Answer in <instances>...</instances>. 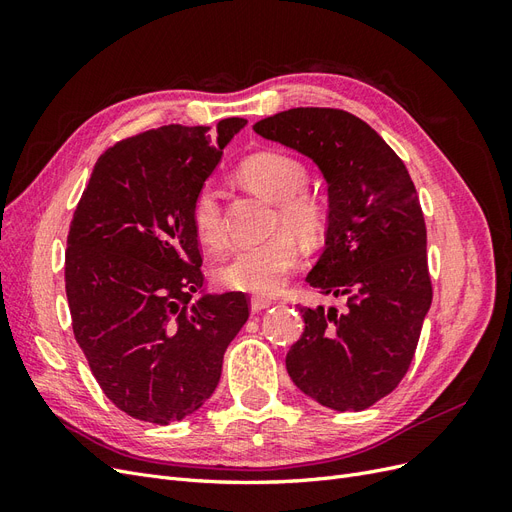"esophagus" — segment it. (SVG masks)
Returning a JSON list of instances; mask_svg holds the SVG:
<instances>
[{
	"instance_id": "34e87169",
	"label": "esophagus",
	"mask_w": 512,
	"mask_h": 512,
	"mask_svg": "<svg viewBox=\"0 0 512 512\" xmlns=\"http://www.w3.org/2000/svg\"><path fill=\"white\" fill-rule=\"evenodd\" d=\"M273 305V301L271 299H265V297H254L252 299V312L254 314H258V312H262V309H267V307H271Z\"/></svg>"
}]
</instances>
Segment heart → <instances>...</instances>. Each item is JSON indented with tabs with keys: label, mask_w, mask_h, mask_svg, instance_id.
<instances>
[{
	"label": "heart",
	"mask_w": 512,
	"mask_h": 512,
	"mask_svg": "<svg viewBox=\"0 0 512 512\" xmlns=\"http://www.w3.org/2000/svg\"><path fill=\"white\" fill-rule=\"evenodd\" d=\"M237 179L275 203L273 228L275 235L256 245H245L215 269V282L226 290L250 294H275L286 284L288 273L299 260V247L294 237L318 241L329 228L331 211L327 200L309 192V170L299 160L282 151H258L237 166ZM194 235L209 250H220L226 241L222 196L213 185H203L190 207ZM280 227H288L280 231Z\"/></svg>",
	"instance_id": "1"
}]
</instances>
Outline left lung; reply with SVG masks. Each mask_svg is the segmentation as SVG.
<instances>
[{"label": "left lung", "mask_w": 512, "mask_h": 512, "mask_svg": "<svg viewBox=\"0 0 512 512\" xmlns=\"http://www.w3.org/2000/svg\"><path fill=\"white\" fill-rule=\"evenodd\" d=\"M254 130L305 153L327 179V247L307 282L346 301L342 312L299 303L305 331L286 369L320 406L365 410L404 380L433 297L414 183L380 134L339 108H290Z\"/></svg>", "instance_id": "8db88e82"}]
</instances>
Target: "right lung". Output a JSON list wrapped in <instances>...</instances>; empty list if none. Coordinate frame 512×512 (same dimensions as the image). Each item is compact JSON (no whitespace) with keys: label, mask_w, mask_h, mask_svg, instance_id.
<instances>
[{"label":"right lung","mask_w":512,"mask_h":512,"mask_svg":"<svg viewBox=\"0 0 512 512\" xmlns=\"http://www.w3.org/2000/svg\"><path fill=\"white\" fill-rule=\"evenodd\" d=\"M245 126H162L108 147L74 209L66 250L72 331L113 404L168 425L198 410L250 316L243 292L205 294L190 207Z\"/></svg>","instance_id":"add662e5"}]
</instances>
